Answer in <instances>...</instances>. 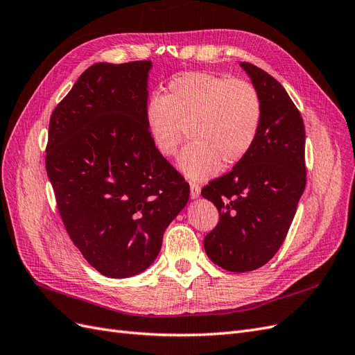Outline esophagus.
<instances>
[{
    "instance_id": "34e87169",
    "label": "esophagus",
    "mask_w": 355,
    "mask_h": 355,
    "mask_svg": "<svg viewBox=\"0 0 355 355\" xmlns=\"http://www.w3.org/2000/svg\"><path fill=\"white\" fill-rule=\"evenodd\" d=\"M201 194V188L197 184H191L189 185V197L191 200H197Z\"/></svg>"
}]
</instances>
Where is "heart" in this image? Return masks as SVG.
<instances>
[{"instance_id":"heart-1","label":"heart","mask_w":355,"mask_h":355,"mask_svg":"<svg viewBox=\"0 0 355 355\" xmlns=\"http://www.w3.org/2000/svg\"><path fill=\"white\" fill-rule=\"evenodd\" d=\"M145 120L157 153L173 157L191 144L178 167L191 180H206L225 166L240 163L253 148L262 121V103L252 84L210 72H185L171 80L164 96L146 103Z\"/></svg>"}]
</instances>
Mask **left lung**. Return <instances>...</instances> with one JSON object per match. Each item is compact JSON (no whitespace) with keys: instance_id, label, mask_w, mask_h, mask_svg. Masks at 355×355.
<instances>
[{"instance_id":"left-lung-1","label":"left lung","mask_w":355,"mask_h":355,"mask_svg":"<svg viewBox=\"0 0 355 355\" xmlns=\"http://www.w3.org/2000/svg\"><path fill=\"white\" fill-rule=\"evenodd\" d=\"M240 67L261 98L259 133L245 158L201 191L219 211L204 250L213 263L231 272L253 271L272 259L306 184L302 116L270 73L247 62Z\"/></svg>"}]
</instances>
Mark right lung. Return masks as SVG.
I'll use <instances>...</instances> for the list:
<instances>
[{"label":"right lung","mask_w":355,"mask_h":355,"mask_svg":"<svg viewBox=\"0 0 355 355\" xmlns=\"http://www.w3.org/2000/svg\"><path fill=\"white\" fill-rule=\"evenodd\" d=\"M151 60L85 69L53 111L46 168L73 244L110 278L153 265L189 185L146 127Z\"/></svg>","instance_id":"obj_1"}]
</instances>
